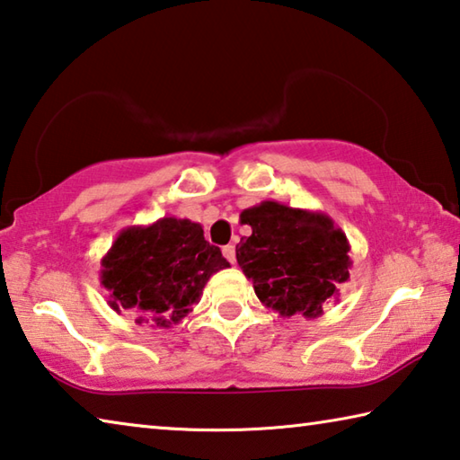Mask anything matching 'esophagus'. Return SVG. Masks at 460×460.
Returning <instances> with one entry per match:
<instances>
[{
  "label": "esophagus",
  "instance_id": "1",
  "mask_svg": "<svg viewBox=\"0 0 460 460\" xmlns=\"http://www.w3.org/2000/svg\"><path fill=\"white\" fill-rule=\"evenodd\" d=\"M223 255H225V260H229L231 263H235V245H225L223 247Z\"/></svg>",
  "mask_w": 460,
  "mask_h": 460
}]
</instances>
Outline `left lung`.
I'll return each instance as SVG.
<instances>
[{
	"instance_id": "1",
	"label": "left lung",
	"mask_w": 460,
	"mask_h": 460,
	"mask_svg": "<svg viewBox=\"0 0 460 460\" xmlns=\"http://www.w3.org/2000/svg\"><path fill=\"white\" fill-rule=\"evenodd\" d=\"M239 221L252 235L237 243V263L263 306L279 316L318 318L339 298L353 266L351 245L329 215L263 200Z\"/></svg>"
}]
</instances>
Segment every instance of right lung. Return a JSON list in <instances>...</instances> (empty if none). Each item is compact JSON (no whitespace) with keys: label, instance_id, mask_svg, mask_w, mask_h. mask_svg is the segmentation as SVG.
Here are the masks:
<instances>
[{"label":"right lung","instance_id":"add662e5","mask_svg":"<svg viewBox=\"0 0 460 460\" xmlns=\"http://www.w3.org/2000/svg\"><path fill=\"white\" fill-rule=\"evenodd\" d=\"M231 268L221 249L205 239L200 223L162 217L119 231L101 260V286L109 306L129 310L136 323L170 329L199 305L213 274Z\"/></svg>","mask_w":460,"mask_h":460}]
</instances>
